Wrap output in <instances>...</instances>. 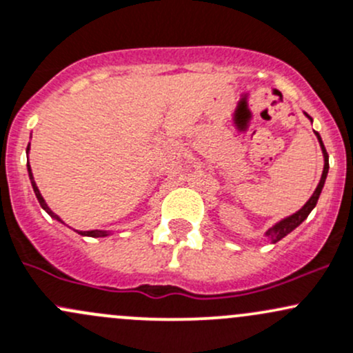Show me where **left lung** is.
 I'll return each instance as SVG.
<instances>
[{"label": "left lung", "instance_id": "1", "mask_svg": "<svg viewBox=\"0 0 353 353\" xmlns=\"http://www.w3.org/2000/svg\"><path fill=\"white\" fill-rule=\"evenodd\" d=\"M304 114H306V113H304ZM306 117L310 118V120H311L310 114H306ZM311 121H313V120H311ZM314 133H316L318 142H320L321 152H323V159H325V165H323V174H321V179H320V183H318L316 189H314L313 196H311V198L307 199L306 205H304V206L301 208V210L296 211V213H294V214H291V216L284 218V220L277 221L276 225L270 226V228L267 230V232H265V236H267V239H269L270 242H272V243H276V242H279V240H283L285 235H289V233H291L292 230L298 228V226L301 225L304 220H306L307 214H310L311 211H313V208L316 206L318 198H320V194H321V189H323V186H325V181H326V176H328V169H330V164H328V154H326V148H325V145H323V140H321L320 133H318V132H314Z\"/></svg>", "mask_w": 353, "mask_h": 353}]
</instances>
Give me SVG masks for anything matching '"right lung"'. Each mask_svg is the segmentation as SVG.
<instances>
[{
  "instance_id": "add662e5",
  "label": "right lung",
  "mask_w": 353,
  "mask_h": 353,
  "mask_svg": "<svg viewBox=\"0 0 353 353\" xmlns=\"http://www.w3.org/2000/svg\"><path fill=\"white\" fill-rule=\"evenodd\" d=\"M30 150V143H28V147H27V152ZM27 169H28V177H30V183H32V188H33V192H35V196H37V199H39V203H40V206L43 208V210L47 211V213L50 214L52 218H54V220H57V221H61V223H64V221L61 220V218L57 216V214L54 213V211L50 210L49 208V205H47L46 203V199L42 198V194H40V191H39V188H37V184H35V179H33V174H32V169H30V164H28V161H27ZM77 232V230H76ZM79 233V235H83V236H92V239H98V236H108V232H103V230H89V232H77Z\"/></svg>"
}]
</instances>
